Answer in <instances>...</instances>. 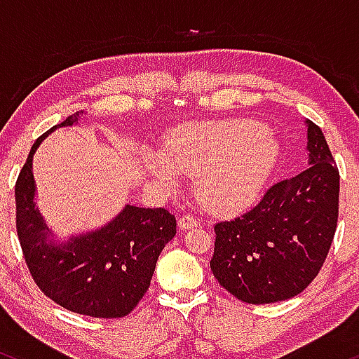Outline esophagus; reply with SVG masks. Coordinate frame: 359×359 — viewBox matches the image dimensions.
Segmentation results:
<instances>
[{
  "mask_svg": "<svg viewBox=\"0 0 359 359\" xmlns=\"http://www.w3.org/2000/svg\"><path fill=\"white\" fill-rule=\"evenodd\" d=\"M199 224V221L192 216V214H184L182 217H179V228L180 229H191L196 228Z\"/></svg>",
  "mask_w": 359,
  "mask_h": 359,
  "instance_id": "1",
  "label": "esophagus"
}]
</instances>
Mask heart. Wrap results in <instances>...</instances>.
<instances>
[{"label":"heart","instance_id":"obj_1","mask_svg":"<svg viewBox=\"0 0 359 359\" xmlns=\"http://www.w3.org/2000/svg\"><path fill=\"white\" fill-rule=\"evenodd\" d=\"M278 155L275 138L251 121L187 125L165 143V154H150L145 167L167 189H177L184 174L197 175L205 208L233 212L257 197Z\"/></svg>","mask_w":359,"mask_h":359}]
</instances>
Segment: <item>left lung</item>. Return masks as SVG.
Masks as SVG:
<instances>
[{
  "label": "left lung",
  "instance_id": "left-lung-1",
  "mask_svg": "<svg viewBox=\"0 0 359 359\" xmlns=\"http://www.w3.org/2000/svg\"><path fill=\"white\" fill-rule=\"evenodd\" d=\"M309 167L271 185L233 221L214 226L211 270L246 304H271L306 290L334 240L339 170L320 128L306 119Z\"/></svg>",
  "mask_w": 359,
  "mask_h": 359
}]
</instances>
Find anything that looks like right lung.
Listing matches in <instances>:
<instances>
[{
    "label": "right lung",
    "mask_w": 359,
    "mask_h": 359,
    "mask_svg": "<svg viewBox=\"0 0 359 359\" xmlns=\"http://www.w3.org/2000/svg\"><path fill=\"white\" fill-rule=\"evenodd\" d=\"M79 114L82 111L50 128L32 147L15 185L16 233L28 270L47 297L76 314L116 319L130 314L145 295L177 222L163 208L126 204L100 229L74 234L67 241L52 240L35 204L34 155L53 130L76 125Z\"/></svg>",
    "instance_id": "right-lung-1"
}]
</instances>
